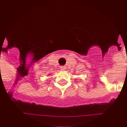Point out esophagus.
<instances>
[{
	"label": "esophagus",
	"instance_id": "obj_1",
	"mask_svg": "<svg viewBox=\"0 0 127 127\" xmlns=\"http://www.w3.org/2000/svg\"><path fill=\"white\" fill-rule=\"evenodd\" d=\"M60 69H61V70H65V69H66V67H65V66H60Z\"/></svg>",
	"mask_w": 127,
	"mask_h": 127
}]
</instances>
